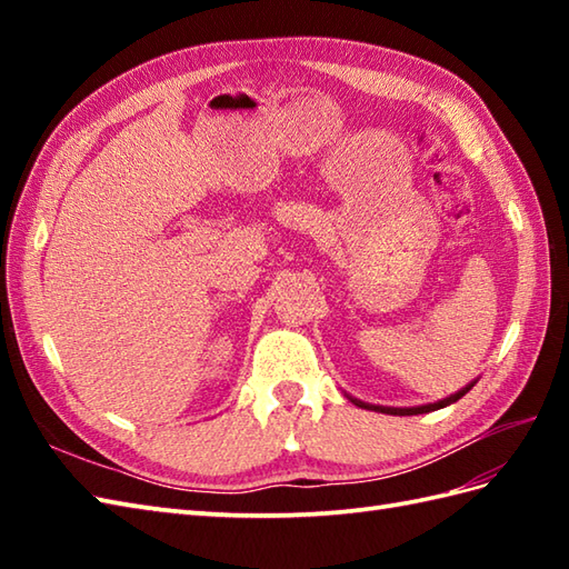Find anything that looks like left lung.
I'll return each mask as SVG.
<instances>
[{
    "label": "left lung",
    "instance_id": "1",
    "mask_svg": "<svg viewBox=\"0 0 569 569\" xmlns=\"http://www.w3.org/2000/svg\"><path fill=\"white\" fill-rule=\"evenodd\" d=\"M477 381H471L469 386H465V389H459L457 393H452V396H447V398H442V401H438V403H428V406H416V408H389V406H371V403H365V401H357V398H352V403L355 406H359V408H367V410H379V413H389V416H418V413H430V410H440V408H445V406H450V403H455V401H459V398H462L471 386H475Z\"/></svg>",
    "mask_w": 569,
    "mask_h": 569
}]
</instances>
